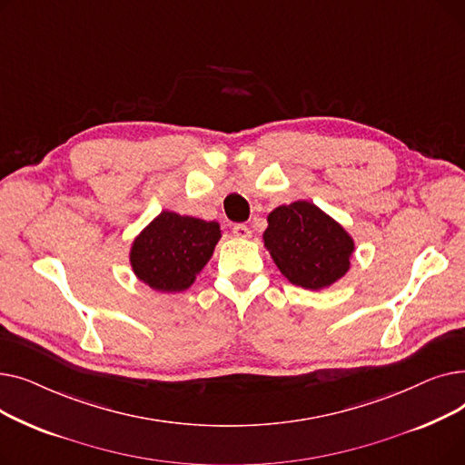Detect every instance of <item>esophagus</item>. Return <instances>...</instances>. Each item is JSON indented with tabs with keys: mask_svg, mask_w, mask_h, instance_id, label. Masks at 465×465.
Wrapping results in <instances>:
<instances>
[{
	"mask_svg": "<svg viewBox=\"0 0 465 465\" xmlns=\"http://www.w3.org/2000/svg\"><path fill=\"white\" fill-rule=\"evenodd\" d=\"M232 230H233V235H235V237H241V239H249L251 233H252L247 224H235Z\"/></svg>",
	"mask_w": 465,
	"mask_h": 465,
	"instance_id": "esophagus-1",
	"label": "esophagus"
}]
</instances>
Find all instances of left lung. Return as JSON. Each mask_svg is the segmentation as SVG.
<instances>
[{
  "mask_svg": "<svg viewBox=\"0 0 465 465\" xmlns=\"http://www.w3.org/2000/svg\"><path fill=\"white\" fill-rule=\"evenodd\" d=\"M267 224L265 247L292 284L321 290L349 272L354 242L316 205H281L267 216Z\"/></svg>",
  "mask_w": 465,
  "mask_h": 465,
  "instance_id": "8db88e82",
  "label": "left lung"
}]
</instances>
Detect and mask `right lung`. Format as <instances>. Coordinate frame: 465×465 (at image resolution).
<instances>
[{
  "label": "right lung",
  "mask_w": 465,
  "mask_h": 465,
  "mask_svg": "<svg viewBox=\"0 0 465 465\" xmlns=\"http://www.w3.org/2000/svg\"><path fill=\"white\" fill-rule=\"evenodd\" d=\"M218 239L216 223L163 211L134 241V273L158 292L186 290L209 262Z\"/></svg>",
  "instance_id": "right-lung-1"
}]
</instances>
